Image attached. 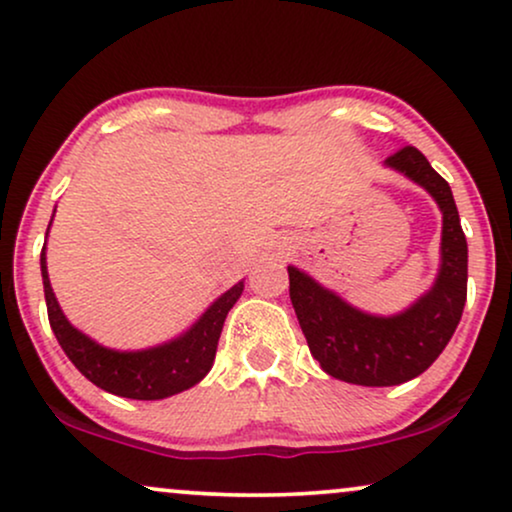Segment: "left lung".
Listing matches in <instances>:
<instances>
[{
  "label": "left lung",
  "instance_id": "obj_1",
  "mask_svg": "<svg viewBox=\"0 0 512 512\" xmlns=\"http://www.w3.org/2000/svg\"><path fill=\"white\" fill-rule=\"evenodd\" d=\"M386 167L421 185L442 211L435 284L402 313L381 317L355 308L289 265V296L310 353L329 376L355 386H400L433 364L459 327L468 294V242L449 183L416 148L397 150Z\"/></svg>",
  "mask_w": 512,
  "mask_h": 512
}]
</instances>
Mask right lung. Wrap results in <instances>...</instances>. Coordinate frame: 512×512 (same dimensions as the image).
<instances>
[{"mask_svg": "<svg viewBox=\"0 0 512 512\" xmlns=\"http://www.w3.org/2000/svg\"><path fill=\"white\" fill-rule=\"evenodd\" d=\"M39 265H42L49 324L65 355L94 386L129 400H164L197 386L214 364L225 317L244 291V282H237L218 296L188 331L167 343L145 350H112L72 327L63 315L46 270V244Z\"/></svg>", "mask_w": 512, "mask_h": 512, "instance_id": "1", "label": "right lung"}]
</instances>
